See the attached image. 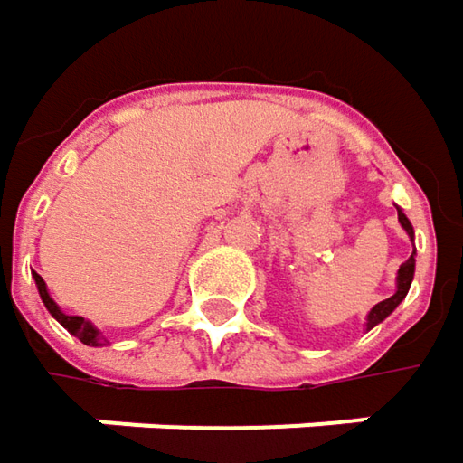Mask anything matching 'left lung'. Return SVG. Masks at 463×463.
I'll list each match as a JSON object with an SVG mask.
<instances>
[{"label":"left lung","instance_id":"left-lung-1","mask_svg":"<svg viewBox=\"0 0 463 463\" xmlns=\"http://www.w3.org/2000/svg\"><path fill=\"white\" fill-rule=\"evenodd\" d=\"M399 221H402V226L409 232V237H414L411 223H409V219H406L402 211H399ZM411 279H414V252H411V255H409V260L402 263V268H399V289H396V294H393V297H388V299H383V302H378V305L370 310V315H367V328L378 326L381 320H385L391 312L399 307V302L404 299L406 291H409V287H411Z\"/></svg>","mask_w":463,"mask_h":463}]
</instances>
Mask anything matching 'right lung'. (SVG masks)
<instances>
[{
  "instance_id": "1",
  "label": "right lung",
  "mask_w": 463,
  "mask_h": 463,
  "mask_svg": "<svg viewBox=\"0 0 463 463\" xmlns=\"http://www.w3.org/2000/svg\"><path fill=\"white\" fill-rule=\"evenodd\" d=\"M35 279V287H38V294H41V299H43V305H46V310L52 312L54 317H57L59 323L70 331L72 335H78L82 344H88V346H101L104 344V338L99 335V331L85 320V317H80V315H64V312L59 310L57 302L49 297V291H46V284H43V279L38 276V273H33Z\"/></svg>"
}]
</instances>
